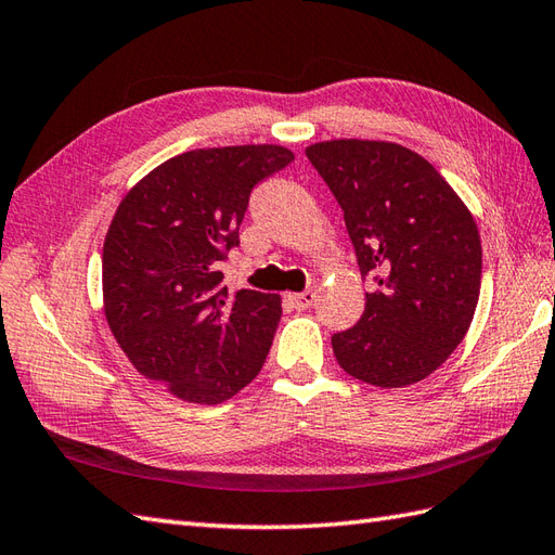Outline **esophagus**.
<instances>
[{
    "label": "esophagus",
    "mask_w": 555,
    "mask_h": 555,
    "mask_svg": "<svg viewBox=\"0 0 555 555\" xmlns=\"http://www.w3.org/2000/svg\"><path fill=\"white\" fill-rule=\"evenodd\" d=\"M288 298H291L293 307H298V309H307V307H312V305L317 302V293H314V291H305V293H295V295H288Z\"/></svg>",
    "instance_id": "esophagus-1"
}]
</instances>
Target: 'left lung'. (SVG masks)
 Segmentation results:
<instances>
[{
    "label": "left lung",
    "instance_id": "left-lung-1",
    "mask_svg": "<svg viewBox=\"0 0 555 555\" xmlns=\"http://www.w3.org/2000/svg\"><path fill=\"white\" fill-rule=\"evenodd\" d=\"M305 153L343 208L359 272L376 283L362 319L333 333V354L376 388L423 380L456 350L478 307V224L444 177L404 146L336 139Z\"/></svg>",
    "mask_w": 555,
    "mask_h": 555
}]
</instances>
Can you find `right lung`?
I'll list each match as a JSON object with an SVG mask.
<instances>
[{
  "mask_svg": "<svg viewBox=\"0 0 555 555\" xmlns=\"http://www.w3.org/2000/svg\"><path fill=\"white\" fill-rule=\"evenodd\" d=\"M283 146L196 149L158 165L118 205L103 243V309L149 380L219 404L260 373L281 319L274 293L222 286L253 189L293 163Z\"/></svg>",
  "mask_w": 555,
  "mask_h": 555,
  "instance_id": "right-lung-1",
  "label": "right lung"
}]
</instances>
